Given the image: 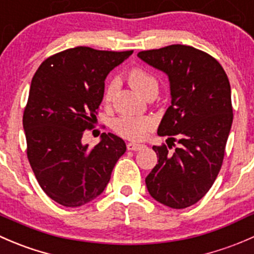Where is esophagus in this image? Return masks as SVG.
<instances>
[{
	"instance_id": "esophagus-1",
	"label": "esophagus",
	"mask_w": 254,
	"mask_h": 254,
	"mask_svg": "<svg viewBox=\"0 0 254 254\" xmlns=\"http://www.w3.org/2000/svg\"><path fill=\"white\" fill-rule=\"evenodd\" d=\"M127 150H130V151H139V150L145 149V147H146V145L139 144V142H127Z\"/></svg>"
}]
</instances>
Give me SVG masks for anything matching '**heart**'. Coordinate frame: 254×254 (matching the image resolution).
<instances>
[{
  "mask_svg": "<svg viewBox=\"0 0 254 254\" xmlns=\"http://www.w3.org/2000/svg\"><path fill=\"white\" fill-rule=\"evenodd\" d=\"M127 80L140 95L147 98L156 95L159 92V80L151 72L141 67H134L127 73ZM113 95V85L105 89L104 100H110ZM112 127L120 136L130 140L142 139L150 129V120L139 115H120L112 122Z\"/></svg>",
  "mask_w": 254,
  "mask_h": 254,
  "instance_id": "heart-1",
  "label": "heart"
}]
</instances>
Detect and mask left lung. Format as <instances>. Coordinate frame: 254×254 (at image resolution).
I'll list each match as a JSON object with an SVG mask.
<instances>
[{"mask_svg": "<svg viewBox=\"0 0 254 254\" xmlns=\"http://www.w3.org/2000/svg\"><path fill=\"white\" fill-rule=\"evenodd\" d=\"M137 57L169 75L171 105L157 134L180 144L174 152L165 144L152 146L159 160L145 179L147 191L165 206L190 207L208 192L222 166L233 120L230 80L212 56L191 46L172 44Z\"/></svg>", "mask_w": 254, "mask_h": 254, "instance_id": "8db88e82", "label": "left lung"}]
</instances>
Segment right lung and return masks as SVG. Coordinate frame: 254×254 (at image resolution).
Returning a JSON list of instances; mask_svg holds the SVG:
<instances>
[{
  "label": "right lung",
  "instance_id": "add662e5",
  "mask_svg": "<svg viewBox=\"0 0 254 254\" xmlns=\"http://www.w3.org/2000/svg\"><path fill=\"white\" fill-rule=\"evenodd\" d=\"M131 54L75 47L48 57L32 78L23 113L27 157L39 186L59 205L79 207L98 197L127 150L112 132L94 147L82 137L94 127L105 78Z\"/></svg>",
  "mask_w": 254,
  "mask_h": 254
}]
</instances>
